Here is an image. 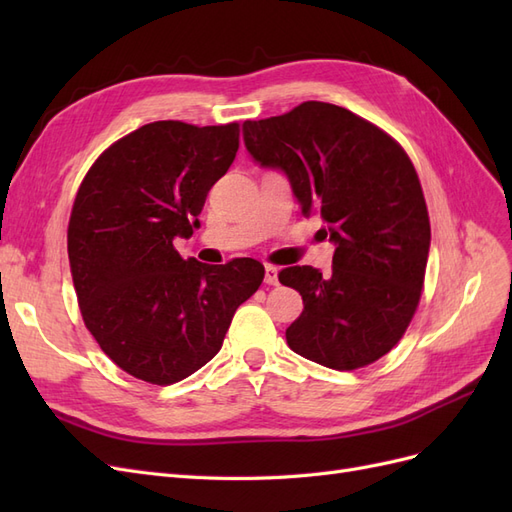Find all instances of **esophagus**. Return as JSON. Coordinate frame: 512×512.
Instances as JSON below:
<instances>
[{"label":"esophagus","instance_id":"obj_1","mask_svg":"<svg viewBox=\"0 0 512 512\" xmlns=\"http://www.w3.org/2000/svg\"><path fill=\"white\" fill-rule=\"evenodd\" d=\"M277 273H280V269L273 267V265H267V267H265V282L271 284V286H275V284H277Z\"/></svg>","mask_w":512,"mask_h":512}]
</instances>
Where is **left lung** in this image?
<instances>
[{"instance_id": "obj_1", "label": "left lung", "mask_w": 512, "mask_h": 512, "mask_svg": "<svg viewBox=\"0 0 512 512\" xmlns=\"http://www.w3.org/2000/svg\"><path fill=\"white\" fill-rule=\"evenodd\" d=\"M245 149L282 170L305 218L327 224L331 273L288 267L280 282L299 290L303 314L286 329L290 350L350 371L389 352L421 301L429 215L408 153L374 123L327 102L243 123Z\"/></svg>"}]
</instances>
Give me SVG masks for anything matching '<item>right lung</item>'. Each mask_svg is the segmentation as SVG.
<instances>
[{"label":"right lung","mask_w":512,"mask_h":512,"mask_svg":"<svg viewBox=\"0 0 512 512\" xmlns=\"http://www.w3.org/2000/svg\"><path fill=\"white\" fill-rule=\"evenodd\" d=\"M239 149V123L153 121L89 168L68 224V258L85 327L130 376L173 384L220 352L237 307L262 284L254 258L183 260L213 183Z\"/></svg>","instance_id":"obj_1"}]
</instances>
